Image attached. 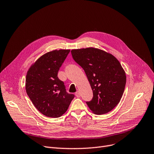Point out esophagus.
<instances>
[{"label": "esophagus", "instance_id": "34e87169", "mask_svg": "<svg viewBox=\"0 0 154 154\" xmlns=\"http://www.w3.org/2000/svg\"><path fill=\"white\" fill-rule=\"evenodd\" d=\"M75 95H76V97L77 98H79L80 96H81V95H80V93H79V91H76V92L75 93Z\"/></svg>", "mask_w": 154, "mask_h": 154}]
</instances>
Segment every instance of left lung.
<instances>
[{
    "label": "left lung",
    "instance_id": "1",
    "mask_svg": "<svg viewBox=\"0 0 154 154\" xmlns=\"http://www.w3.org/2000/svg\"><path fill=\"white\" fill-rule=\"evenodd\" d=\"M74 60L84 69L93 97L86 101L97 115L107 113L119 104L126 84V74L119 60L106 51L94 48L71 51Z\"/></svg>",
    "mask_w": 154,
    "mask_h": 154
}]
</instances>
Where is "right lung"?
Segmentation results:
<instances>
[{"mask_svg": "<svg viewBox=\"0 0 154 154\" xmlns=\"http://www.w3.org/2000/svg\"><path fill=\"white\" fill-rule=\"evenodd\" d=\"M69 49L50 51L41 56L29 68L26 90L34 106L44 115L58 118L67 109L75 95L66 91L57 72Z\"/></svg>", "mask_w": 154, "mask_h": 154, "instance_id": "1", "label": "right lung"}]
</instances>
